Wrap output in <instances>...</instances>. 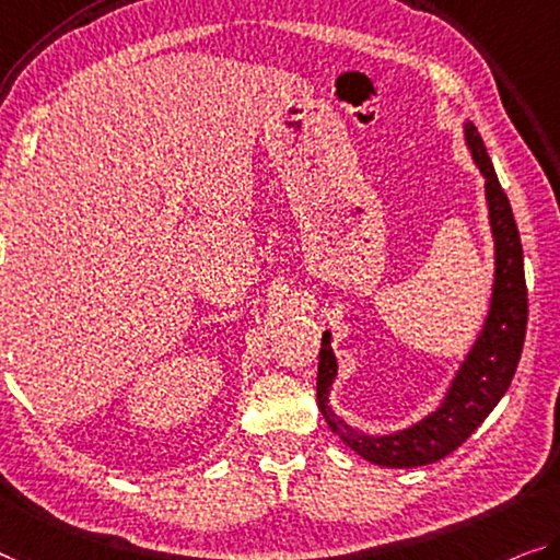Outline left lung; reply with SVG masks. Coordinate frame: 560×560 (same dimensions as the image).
Masks as SVG:
<instances>
[{
    "instance_id": "8db88e82",
    "label": "left lung",
    "mask_w": 560,
    "mask_h": 560,
    "mask_svg": "<svg viewBox=\"0 0 560 560\" xmlns=\"http://www.w3.org/2000/svg\"><path fill=\"white\" fill-rule=\"evenodd\" d=\"M466 140L472 160L486 177L490 228L495 237V285L483 335L463 363L443 406L400 433L383 438L358 433L340 418H335V412L328 408V388L338 365L330 350V332L323 335L320 363H317V406L332 433L375 466L418 468L451 455L468 441L472 430L483 423L488 412L509 390L523 352L528 325V288L526 272H523L518 225H515L509 195L498 183L493 162L488 158L476 125H466Z\"/></svg>"
}]
</instances>
